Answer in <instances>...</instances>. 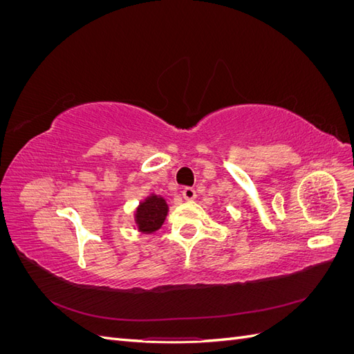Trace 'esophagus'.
Here are the masks:
<instances>
[{"label":"esophagus","mask_w":354,"mask_h":354,"mask_svg":"<svg viewBox=\"0 0 354 354\" xmlns=\"http://www.w3.org/2000/svg\"><path fill=\"white\" fill-rule=\"evenodd\" d=\"M183 198L186 201H194L196 198V190L194 187H185L183 189Z\"/></svg>","instance_id":"obj_1"}]
</instances>
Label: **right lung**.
<instances>
[{"label":"right lung","instance_id":"add662e5","mask_svg":"<svg viewBox=\"0 0 354 354\" xmlns=\"http://www.w3.org/2000/svg\"><path fill=\"white\" fill-rule=\"evenodd\" d=\"M168 216L167 201L156 194L146 196L134 211V223L140 233L151 234L162 227V224Z\"/></svg>","mask_w":354,"mask_h":354}]
</instances>
